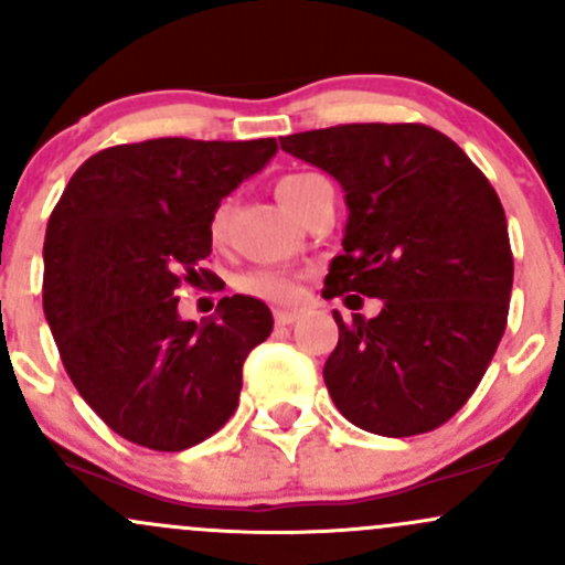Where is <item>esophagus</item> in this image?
<instances>
[{"label": "esophagus", "instance_id": "esophagus-1", "mask_svg": "<svg viewBox=\"0 0 565 565\" xmlns=\"http://www.w3.org/2000/svg\"><path fill=\"white\" fill-rule=\"evenodd\" d=\"M273 317H276L278 328H287V324L298 322L300 311H298V308H276V313H273Z\"/></svg>", "mask_w": 565, "mask_h": 565}]
</instances>
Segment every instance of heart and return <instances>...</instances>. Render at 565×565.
<instances>
[{
	"label": "heart",
	"mask_w": 565,
	"mask_h": 565,
	"mask_svg": "<svg viewBox=\"0 0 565 565\" xmlns=\"http://www.w3.org/2000/svg\"><path fill=\"white\" fill-rule=\"evenodd\" d=\"M311 181H317V175L292 173V175H284L281 181L276 183L278 203L287 207L292 216L298 213L302 192H306V186ZM227 218H230V203H222L211 216L213 241H222L224 227H227ZM233 284L243 295H252V298H259V300L284 302V300H292L295 295H298V278L287 270H273V267H252V270L237 273Z\"/></svg>",
	"instance_id": "heart-1"
}]
</instances>
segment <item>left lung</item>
<instances>
[{"mask_svg": "<svg viewBox=\"0 0 565 565\" xmlns=\"http://www.w3.org/2000/svg\"><path fill=\"white\" fill-rule=\"evenodd\" d=\"M281 148L343 189V252L324 292L382 300L338 311L324 384L352 425L390 438L447 423L482 382L507 330L514 259L495 189L455 140L425 124H343Z\"/></svg>", "mask_w": 565, "mask_h": 565, "instance_id": "8db88e82", "label": "left lung"}]
</instances>
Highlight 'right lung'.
I'll return each instance as SVG.
<instances>
[{
    "label": "right lung",
    "instance_id": "obj_1",
    "mask_svg": "<svg viewBox=\"0 0 565 565\" xmlns=\"http://www.w3.org/2000/svg\"><path fill=\"white\" fill-rule=\"evenodd\" d=\"M278 151L276 138H159L113 146L75 170L43 246V308L81 397L127 441L181 452L237 406L243 362L273 330L248 295L186 322L175 289L203 273L211 216Z\"/></svg>",
    "mask_w": 565,
    "mask_h": 565
}]
</instances>
